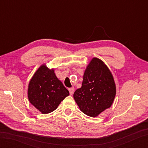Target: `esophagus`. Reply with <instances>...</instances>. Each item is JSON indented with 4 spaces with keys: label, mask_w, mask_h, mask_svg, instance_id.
I'll return each mask as SVG.
<instances>
[{
    "label": "esophagus",
    "mask_w": 148,
    "mask_h": 148,
    "mask_svg": "<svg viewBox=\"0 0 148 148\" xmlns=\"http://www.w3.org/2000/svg\"><path fill=\"white\" fill-rule=\"evenodd\" d=\"M69 93H70L71 95H72L74 92V88H73V87L70 88H69Z\"/></svg>",
    "instance_id": "1"
}]
</instances>
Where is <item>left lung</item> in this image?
Segmentation results:
<instances>
[{
	"label": "left lung",
	"mask_w": 148,
	"mask_h": 148,
	"mask_svg": "<svg viewBox=\"0 0 148 148\" xmlns=\"http://www.w3.org/2000/svg\"><path fill=\"white\" fill-rule=\"evenodd\" d=\"M116 95V85L111 71L101 60L93 58L84 71L82 86L74 99L80 110L96 117L109 108Z\"/></svg>",
	"instance_id": "left-lung-1"
}]
</instances>
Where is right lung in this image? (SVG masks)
<instances>
[{"label": "right lung", "mask_w": 148, "mask_h": 148, "mask_svg": "<svg viewBox=\"0 0 148 148\" xmlns=\"http://www.w3.org/2000/svg\"><path fill=\"white\" fill-rule=\"evenodd\" d=\"M68 90L54 72L45 65H42L34 74L28 88L30 102L42 114H48L58 108L66 97Z\"/></svg>", "instance_id": "obj_1"}]
</instances>
